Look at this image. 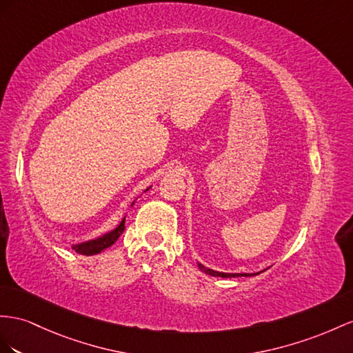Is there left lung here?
Here are the masks:
<instances>
[{
    "mask_svg": "<svg viewBox=\"0 0 353 353\" xmlns=\"http://www.w3.org/2000/svg\"><path fill=\"white\" fill-rule=\"evenodd\" d=\"M198 267H200V270L204 271L205 274H210V276H214V277H240V276H248L249 277V276H255V274H250V273H219V271H214V270L207 268V267H204L200 263H198Z\"/></svg>",
    "mask_w": 353,
    "mask_h": 353,
    "instance_id": "1",
    "label": "left lung"
}]
</instances>
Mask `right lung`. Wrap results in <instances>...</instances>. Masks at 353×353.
I'll return each instance as SVG.
<instances>
[{"label":"right lung","mask_w":353,"mask_h":353,"mask_svg":"<svg viewBox=\"0 0 353 353\" xmlns=\"http://www.w3.org/2000/svg\"><path fill=\"white\" fill-rule=\"evenodd\" d=\"M125 230V218L122 219V222L117 225V228H114L113 231H110L108 234H104L103 237L95 239V240H90L86 243H80V245L73 246V249L77 252V254H82V255H97L99 252L110 248L113 243L122 236V232Z\"/></svg>","instance_id":"obj_1"}]
</instances>
